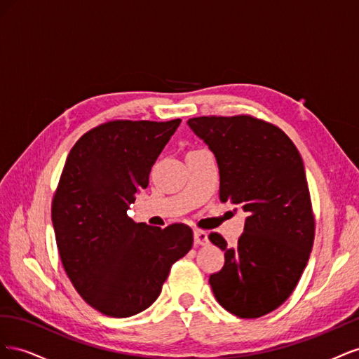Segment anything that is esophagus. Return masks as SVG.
<instances>
[{
  "mask_svg": "<svg viewBox=\"0 0 359 359\" xmlns=\"http://www.w3.org/2000/svg\"><path fill=\"white\" fill-rule=\"evenodd\" d=\"M194 244L196 245H205L208 244V233H206L205 231H194Z\"/></svg>",
  "mask_w": 359,
  "mask_h": 359,
  "instance_id": "34e87169",
  "label": "esophagus"
}]
</instances>
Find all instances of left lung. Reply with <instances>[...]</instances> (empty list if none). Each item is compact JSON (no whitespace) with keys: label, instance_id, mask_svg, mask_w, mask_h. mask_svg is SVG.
I'll list each match as a JSON object with an SVG mask.
<instances>
[{"label":"left lung","instance_id":"8db88e82","mask_svg":"<svg viewBox=\"0 0 359 359\" xmlns=\"http://www.w3.org/2000/svg\"><path fill=\"white\" fill-rule=\"evenodd\" d=\"M187 124L215 156L220 201L247 212L236 247L210 235L224 252V266L210 277L214 297L238 318H260L290 297L313 247L302 158L285 132L253 116H198Z\"/></svg>","mask_w":359,"mask_h":359}]
</instances>
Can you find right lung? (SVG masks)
<instances>
[{
	"label": "right lung",
	"instance_id": "obj_1",
	"mask_svg": "<svg viewBox=\"0 0 359 359\" xmlns=\"http://www.w3.org/2000/svg\"><path fill=\"white\" fill-rule=\"evenodd\" d=\"M180 123L102 124L74 144L64 165L52 201L60 257L79 295L106 316L148 309L172 264L193 245L186 224L160 229L127 214Z\"/></svg>",
	"mask_w": 359,
	"mask_h": 359
}]
</instances>
